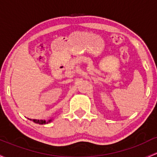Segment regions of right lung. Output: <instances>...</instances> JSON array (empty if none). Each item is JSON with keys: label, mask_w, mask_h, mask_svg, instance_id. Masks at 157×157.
Wrapping results in <instances>:
<instances>
[{"label": "right lung", "mask_w": 157, "mask_h": 157, "mask_svg": "<svg viewBox=\"0 0 157 157\" xmlns=\"http://www.w3.org/2000/svg\"><path fill=\"white\" fill-rule=\"evenodd\" d=\"M29 119V118H28ZM29 120H32L34 123H37V124H40V125H43V124H47V123H50V122H52V120H53V119L51 118L50 120H34V119H29Z\"/></svg>", "instance_id": "obj_1"}]
</instances>
